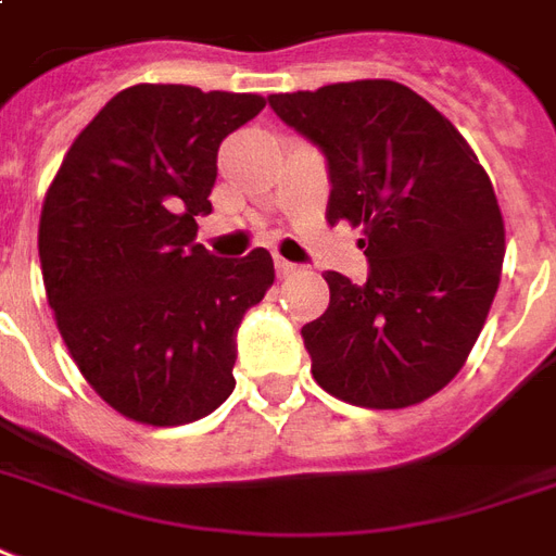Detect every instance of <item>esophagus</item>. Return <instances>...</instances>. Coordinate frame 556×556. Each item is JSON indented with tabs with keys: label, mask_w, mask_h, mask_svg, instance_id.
Here are the masks:
<instances>
[{
	"label": "esophagus",
	"mask_w": 556,
	"mask_h": 556,
	"mask_svg": "<svg viewBox=\"0 0 556 556\" xmlns=\"http://www.w3.org/2000/svg\"><path fill=\"white\" fill-rule=\"evenodd\" d=\"M295 263L283 261V257H275V273H278V278H290V275H295Z\"/></svg>",
	"instance_id": "obj_1"
}]
</instances>
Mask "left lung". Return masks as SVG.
I'll return each mask as SVG.
<instances>
[{
  "label": "left lung",
  "instance_id": "left-lung-1",
  "mask_svg": "<svg viewBox=\"0 0 556 556\" xmlns=\"http://www.w3.org/2000/svg\"><path fill=\"white\" fill-rule=\"evenodd\" d=\"M269 108L325 154L328 223L366 233V283L325 273L331 304L302 328L313 378L375 410L431 399L460 372L498 290L504 223L490 175L399 81L275 93Z\"/></svg>",
  "mask_w": 556,
  "mask_h": 556
}]
</instances>
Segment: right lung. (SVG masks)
Wrapping results in <instances>:
<instances>
[{
  "label": "right lung",
  "instance_id": "right-lung-1",
  "mask_svg": "<svg viewBox=\"0 0 556 556\" xmlns=\"http://www.w3.org/2000/svg\"><path fill=\"white\" fill-rule=\"evenodd\" d=\"M254 93L135 85L70 146L40 214V269L58 331L114 410L187 425L233 390L237 328L275 281L273 257L195 243L216 152L261 114Z\"/></svg>",
  "mask_w": 556,
  "mask_h": 556
}]
</instances>
